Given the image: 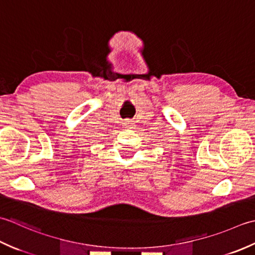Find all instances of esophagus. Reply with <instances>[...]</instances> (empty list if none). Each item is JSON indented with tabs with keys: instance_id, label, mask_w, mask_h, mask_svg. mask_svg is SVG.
I'll list each match as a JSON object with an SVG mask.
<instances>
[{
	"instance_id": "1",
	"label": "esophagus",
	"mask_w": 255,
	"mask_h": 255,
	"mask_svg": "<svg viewBox=\"0 0 255 255\" xmlns=\"http://www.w3.org/2000/svg\"><path fill=\"white\" fill-rule=\"evenodd\" d=\"M122 126H123V128H133L134 123H133L132 120H128V119H127V120L123 122Z\"/></svg>"
}]
</instances>
